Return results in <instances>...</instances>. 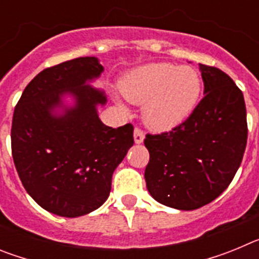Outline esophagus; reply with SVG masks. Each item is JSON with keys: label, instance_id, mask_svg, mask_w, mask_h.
<instances>
[{"label": "esophagus", "instance_id": "1", "mask_svg": "<svg viewBox=\"0 0 259 259\" xmlns=\"http://www.w3.org/2000/svg\"><path fill=\"white\" fill-rule=\"evenodd\" d=\"M134 139H135V143L141 144L144 141V139H145V134H144V131H141L140 128H135Z\"/></svg>", "mask_w": 259, "mask_h": 259}]
</instances>
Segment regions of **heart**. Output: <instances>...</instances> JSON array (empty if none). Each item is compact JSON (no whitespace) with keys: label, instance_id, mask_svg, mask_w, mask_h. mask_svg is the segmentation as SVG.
I'll list each match as a JSON object with an SVG mask.
<instances>
[{"label":"heart","instance_id":"heart-1","mask_svg":"<svg viewBox=\"0 0 259 259\" xmlns=\"http://www.w3.org/2000/svg\"><path fill=\"white\" fill-rule=\"evenodd\" d=\"M120 89L132 104H145L146 124L166 131L191 115L200 98L202 81L194 68L159 62L130 72Z\"/></svg>","mask_w":259,"mask_h":259}]
</instances>
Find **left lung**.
I'll return each mask as SVG.
<instances>
[{
    "label": "left lung",
    "instance_id": "8db88e82",
    "mask_svg": "<svg viewBox=\"0 0 259 259\" xmlns=\"http://www.w3.org/2000/svg\"><path fill=\"white\" fill-rule=\"evenodd\" d=\"M205 97L170 132L146 135V188L162 205L194 210L221 196L239 170L248 140L242 92L226 72L200 65Z\"/></svg>",
    "mask_w": 259,
    "mask_h": 259
}]
</instances>
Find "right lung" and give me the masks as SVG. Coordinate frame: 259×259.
<instances>
[{
	"label": "right lung",
	"instance_id": "right-lung-1",
	"mask_svg": "<svg viewBox=\"0 0 259 259\" xmlns=\"http://www.w3.org/2000/svg\"><path fill=\"white\" fill-rule=\"evenodd\" d=\"M104 67L96 57H80L45 68L18 101L11 125V152L23 187L42 209L76 218L109 197L111 178L134 145V127H107L97 105L104 91L87 84ZM65 95L74 105L63 102Z\"/></svg>",
	"mask_w": 259,
	"mask_h": 259
}]
</instances>
